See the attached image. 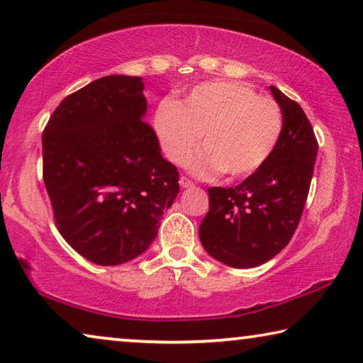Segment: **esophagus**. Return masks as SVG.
I'll list each match as a JSON object with an SVG mask.
<instances>
[{
  "mask_svg": "<svg viewBox=\"0 0 363 363\" xmlns=\"http://www.w3.org/2000/svg\"><path fill=\"white\" fill-rule=\"evenodd\" d=\"M180 186H182V188H193L194 183H193L191 180H189V178L182 177V178H180Z\"/></svg>",
  "mask_w": 363,
  "mask_h": 363,
  "instance_id": "obj_1",
  "label": "esophagus"
}]
</instances>
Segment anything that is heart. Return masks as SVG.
<instances>
[{"label": "heart", "mask_w": 363, "mask_h": 363, "mask_svg": "<svg viewBox=\"0 0 363 363\" xmlns=\"http://www.w3.org/2000/svg\"><path fill=\"white\" fill-rule=\"evenodd\" d=\"M154 128L174 164H185L203 135L204 151L189 167L201 177L222 172L236 180L269 160L283 133V114L275 99L255 94L245 83L213 80L196 85L180 103H160Z\"/></svg>", "instance_id": "heart-1"}]
</instances>
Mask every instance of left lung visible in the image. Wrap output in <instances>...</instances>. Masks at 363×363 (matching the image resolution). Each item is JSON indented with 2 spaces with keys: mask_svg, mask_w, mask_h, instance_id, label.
<instances>
[{
  "mask_svg": "<svg viewBox=\"0 0 363 363\" xmlns=\"http://www.w3.org/2000/svg\"><path fill=\"white\" fill-rule=\"evenodd\" d=\"M283 114V133L269 160L231 188L212 186L199 240L209 255L252 269L281 251L298 228L311 188L318 143L306 112L270 86Z\"/></svg>",
  "mask_w": 363,
  "mask_h": 363,
  "instance_id": "left-lung-1",
  "label": "left lung"
}]
</instances>
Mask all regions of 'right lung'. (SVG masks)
Instances as JSON below:
<instances>
[{
  "label": "right lung",
  "mask_w": 363,
  "mask_h": 363,
  "mask_svg": "<svg viewBox=\"0 0 363 363\" xmlns=\"http://www.w3.org/2000/svg\"><path fill=\"white\" fill-rule=\"evenodd\" d=\"M141 77L108 75L80 88L48 121L43 182L65 241L98 265L138 257L177 198L178 170L145 121Z\"/></svg>",
  "instance_id": "add662e5"
}]
</instances>
